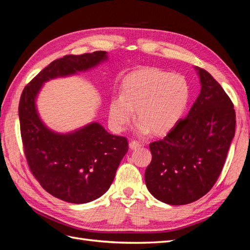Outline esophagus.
Instances as JSON below:
<instances>
[{"mask_svg": "<svg viewBox=\"0 0 250 250\" xmlns=\"http://www.w3.org/2000/svg\"><path fill=\"white\" fill-rule=\"evenodd\" d=\"M141 146H142V144H141L140 142H138V141H131V142L129 143V148H130L131 150L138 149V148H140Z\"/></svg>", "mask_w": 250, "mask_h": 250, "instance_id": "1", "label": "esophagus"}]
</instances>
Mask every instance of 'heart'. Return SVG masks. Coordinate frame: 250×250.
Masks as SVG:
<instances>
[{"mask_svg": "<svg viewBox=\"0 0 250 250\" xmlns=\"http://www.w3.org/2000/svg\"><path fill=\"white\" fill-rule=\"evenodd\" d=\"M188 100L190 86L183 75L143 67L127 75L121 95L110 98L108 121L116 131H122L132 122L135 109L141 133L165 134L179 122Z\"/></svg>", "mask_w": 250, "mask_h": 250, "instance_id": "heart-1", "label": "heart"}]
</instances>
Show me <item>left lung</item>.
<instances>
[{
    "label": "left lung",
    "instance_id": "8db88e82",
    "mask_svg": "<svg viewBox=\"0 0 250 250\" xmlns=\"http://www.w3.org/2000/svg\"><path fill=\"white\" fill-rule=\"evenodd\" d=\"M196 70L201 90L187 118L149 145L152 160L146 186L156 199L171 206L194 202L213 188L236 129L230 98L208 72Z\"/></svg>",
    "mask_w": 250,
    "mask_h": 250
}]
</instances>
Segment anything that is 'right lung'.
Instances as JSON below:
<instances>
[{
    "mask_svg": "<svg viewBox=\"0 0 250 250\" xmlns=\"http://www.w3.org/2000/svg\"><path fill=\"white\" fill-rule=\"evenodd\" d=\"M106 58V52L96 51L56 59L28 83L20 99L21 135L29 169L44 190L66 202L86 203L106 192L128 142L98 123L67 134L53 132L37 115L35 98L43 82L86 71Z\"/></svg>",
    "mask_w": 250,
    "mask_h": 250,
    "instance_id": "right-lung-1",
    "label": "right lung"
}]
</instances>
